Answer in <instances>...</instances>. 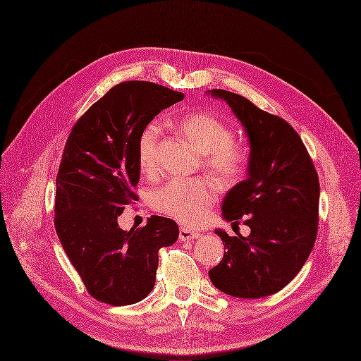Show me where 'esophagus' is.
Segmentation results:
<instances>
[{"label":"esophagus","instance_id":"1","mask_svg":"<svg viewBox=\"0 0 361 361\" xmlns=\"http://www.w3.org/2000/svg\"><path fill=\"white\" fill-rule=\"evenodd\" d=\"M199 232L188 229V228H181L180 229V241H193V239L199 238Z\"/></svg>","mask_w":361,"mask_h":361}]
</instances>
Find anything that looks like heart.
Segmentation results:
<instances>
[{
	"mask_svg": "<svg viewBox=\"0 0 361 361\" xmlns=\"http://www.w3.org/2000/svg\"><path fill=\"white\" fill-rule=\"evenodd\" d=\"M177 129L196 149L205 154L207 169L224 184L241 178L245 168V153L233 142V130L205 111H193L176 120ZM160 129L157 123L147 125L138 138V164L142 171L154 168L156 147ZM217 197V185L211 180H172L152 195V205L181 223L201 221Z\"/></svg>",
	"mask_w": 361,
	"mask_h": 361,
	"instance_id": "heart-1",
	"label": "heart"
}]
</instances>
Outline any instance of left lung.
<instances>
[{"label":"left lung","instance_id":"left-lung-1","mask_svg":"<svg viewBox=\"0 0 361 361\" xmlns=\"http://www.w3.org/2000/svg\"><path fill=\"white\" fill-rule=\"evenodd\" d=\"M221 99L243 125L250 144L247 178L226 193L221 216L247 219L248 236L216 235L224 256L208 275L220 291L233 298L274 295L295 278L308 260L318 228L319 183L305 145L286 120L272 116L238 93L207 90Z\"/></svg>","mask_w":361,"mask_h":361}]
</instances>
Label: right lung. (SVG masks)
Returning <instances> with one entry per match:
<instances>
[{
    "label": "right lung",
    "instance_id": "right-lung-1",
    "mask_svg": "<svg viewBox=\"0 0 361 361\" xmlns=\"http://www.w3.org/2000/svg\"><path fill=\"white\" fill-rule=\"evenodd\" d=\"M181 92L150 82L110 89L74 125L56 177L55 228L89 295L122 306L154 287L157 251L177 243V223L152 216L142 229L118 228L137 195L138 138L154 116L181 101Z\"/></svg>",
    "mask_w": 361,
    "mask_h": 361
}]
</instances>
